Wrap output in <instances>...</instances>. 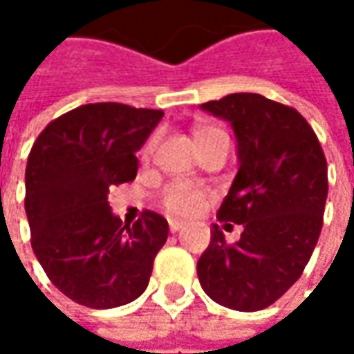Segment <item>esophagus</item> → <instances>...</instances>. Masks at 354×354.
<instances>
[{
	"label": "esophagus",
	"instance_id": "1",
	"mask_svg": "<svg viewBox=\"0 0 354 354\" xmlns=\"http://www.w3.org/2000/svg\"><path fill=\"white\" fill-rule=\"evenodd\" d=\"M185 226L183 221H169V230L171 232H179Z\"/></svg>",
	"mask_w": 354,
	"mask_h": 354
}]
</instances>
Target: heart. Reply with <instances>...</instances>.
<instances>
[{
	"label": "heart",
	"mask_w": 354,
	"mask_h": 354,
	"mask_svg": "<svg viewBox=\"0 0 354 354\" xmlns=\"http://www.w3.org/2000/svg\"><path fill=\"white\" fill-rule=\"evenodd\" d=\"M218 133H223V131L212 128V126H198L193 131L198 147L203 143L209 142L214 136H218ZM151 149H153V140L145 145V156L151 153ZM161 205L173 216H191V214H197L207 205V193L195 183H189V181H173V183H169L163 189V193H161Z\"/></svg>",
	"instance_id": "b5f03b06"
}]
</instances>
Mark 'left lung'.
I'll list each match as a JSON object with an SVG mask.
<instances>
[{"label":"left lung","instance_id":"obj_1","mask_svg":"<svg viewBox=\"0 0 354 354\" xmlns=\"http://www.w3.org/2000/svg\"><path fill=\"white\" fill-rule=\"evenodd\" d=\"M201 108L234 129L240 167L216 218L244 230L228 244L212 225L198 281L212 301L258 311L299 279L319 240L329 189L325 153L306 118L262 94H228Z\"/></svg>","mask_w":354,"mask_h":354}]
</instances>
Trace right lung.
<instances>
[{
    "instance_id": "1",
    "label": "right lung",
    "mask_w": 354,
    "mask_h": 354,
    "mask_svg": "<svg viewBox=\"0 0 354 354\" xmlns=\"http://www.w3.org/2000/svg\"><path fill=\"white\" fill-rule=\"evenodd\" d=\"M161 118V110L84 104L53 120L31 147L25 169L31 246L53 286L80 306H126L149 283L169 225L153 211L122 225L108 193L136 179V153Z\"/></svg>"
}]
</instances>
